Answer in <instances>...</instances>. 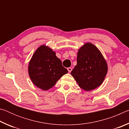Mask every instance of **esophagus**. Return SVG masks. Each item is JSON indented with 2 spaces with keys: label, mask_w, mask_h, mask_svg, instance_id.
<instances>
[{
  "label": "esophagus",
  "mask_w": 129,
  "mask_h": 129,
  "mask_svg": "<svg viewBox=\"0 0 129 129\" xmlns=\"http://www.w3.org/2000/svg\"><path fill=\"white\" fill-rule=\"evenodd\" d=\"M67 69H68V71L69 72H71L72 71V68L71 67H69V68H68Z\"/></svg>",
  "instance_id": "esophagus-1"
}]
</instances>
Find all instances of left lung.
<instances>
[{
	"label": "left lung",
	"mask_w": 129,
	"mask_h": 129,
	"mask_svg": "<svg viewBox=\"0 0 129 129\" xmlns=\"http://www.w3.org/2000/svg\"><path fill=\"white\" fill-rule=\"evenodd\" d=\"M108 72V65L100 50L87 43L78 49L77 65L71 72L81 88L93 90L102 84Z\"/></svg>",
	"instance_id": "1"
}]
</instances>
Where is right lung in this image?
I'll return each mask as SVG.
<instances>
[{
  "instance_id": "1",
  "label": "right lung",
  "mask_w": 129,
  "mask_h": 129,
  "mask_svg": "<svg viewBox=\"0 0 129 129\" xmlns=\"http://www.w3.org/2000/svg\"><path fill=\"white\" fill-rule=\"evenodd\" d=\"M28 74L35 85L43 90L52 88L68 72L56 56L55 52L42 45L34 53L28 65Z\"/></svg>"
}]
</instances>
